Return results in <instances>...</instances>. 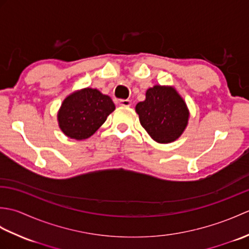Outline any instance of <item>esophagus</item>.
<instances>
[{"label": "esophagus", "mask_w": 249, "mask_h": 249, "mask_svg": "<svg viewBox=\"0 0 249 249\" xmlns=\"http://www.w3.org/2000/svg\"><path fill=\"white\" fill-rule=\"evenodd\" d=\"M130 100L129 99H121L120 100V105L123 106V107H129L130 106Z\"/></svg>", "instance_id": "1"}]
</instances>
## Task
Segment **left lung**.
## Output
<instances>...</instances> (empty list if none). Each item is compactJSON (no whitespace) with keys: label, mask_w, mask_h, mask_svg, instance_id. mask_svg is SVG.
Masks as SVG:
<instances>
[{"label":"left lung","mask_w":249,"mask_h":249,"mask_svg":"<svg viewBox=\"0 0 249 249\" xmlns=\"http://www.w3.org/2000/svg\"><path fill=\"white\" fill-rule=\"evenodd\" d=\"M142 125L158 143H170L183 134L189 111L184 99L172 87L154 86L145 93V100L136 106Z\"/></svg>","instance_id":"obj_1"}]
</instances>
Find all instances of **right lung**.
<instances>
[{"label": "right lung", "instance_id": "1", "mask_svg": "<svg viewBox=\"0 0 249 249\" xmlns=\"http://www.w3.org/2000/svg\"><path fill=\"white\" fill-rule=\"evenodd\" d=\"M114 109L115 106L108 95L87 88L73 92L63 100L57 121L67 137L83 140L91 137Z\"/></svg>", "mask_w": 249, "mask_h": 249}]
</instances>
